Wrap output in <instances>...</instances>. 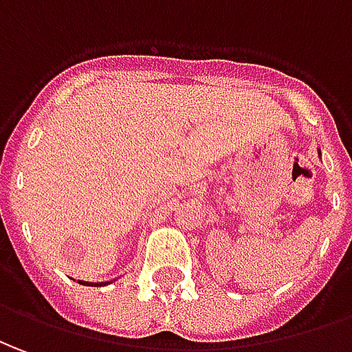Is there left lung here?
I'll list each match as a JSON object with an SVG mask.
<instances>
[{
	"instance_id": "left-lung-1",
	"label": "left lung",
	"mask_w": 352,
	"mask_h": 352,
	"mask_svg": "<svg viewBox=\"0 0 352 352\" xmlns=\"http://www.w3.org/2000/svg\"><path fill=\"white\" fill-rule=\"evenodd\" d=\"M318 155H322V153H320V151H318Z\"/></svg>"
}]
</instances>
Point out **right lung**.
Masks as SVG:
<instances>
[{"label":"right lung","instance_id":"1","mask_svg":"<svg viewBox=\"0 0 352 352\" xmlns=\"http://www.w3.org/2000/svg\"><path fill=\"white\" fill-rule=\"evenodd\" d=\"M80 283H84V285H88L89 282H82V280H78ZM105 283H109V282H101V283H96V285H105ZM89 285H94V283H89Z\"/></svg>","mask_w":352,"mask_h":352}]
</instances>
